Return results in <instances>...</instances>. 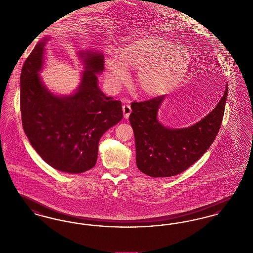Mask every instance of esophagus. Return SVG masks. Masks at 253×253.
I'll list each match as a JSON object with an SVG mask.
<instances>
[{"label": "esophagus", "mask_w": 253, "mask_h": 253, "mask_svg": "<svg viewBox=\"0 0 253 253\" xmlns=\"http://www.w3.org/2000/svg\"><path fill=\"white\" fill-rule=\"evenodd\" d=\"M122 111H123L124 118H125V119H128L129 116H130V114H131V112H132V109H131V106H130L129 104H124V105L122 106Z\"/></svg>", "instance_id": "esophagus-1"}]
</instances>
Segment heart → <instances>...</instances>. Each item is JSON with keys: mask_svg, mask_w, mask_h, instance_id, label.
<instances>
[{"mask_svg": "<svg viewBox=\"0 0 253 253\" xmlns=\"http://www.w3.org/2000/svg\"><path fill=\"white\" fill-rule=\"evenodd\" d=\"M191 55L185 46L159 35L143 37L122 46L118 58L105 60L109 84L119 88L128 71H137L135 85L145 96H162L180 84L189 71Z\"/></svg>", "mask_w": 253, "mask_h": 253, "instance_id": "heart-1", "label": "heart"}]
</instances>
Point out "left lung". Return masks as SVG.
Masks as SVG:
<instances>
[{
	"label": "left lung",
	"mask_w": 253,
	"mask_h": 253,
	"mask_svg": "<svg viewBox=\"0 0 253 253\" xmlns=\"http://www.w3.org/2000/svg\"><path fill=\"white\" fill-rule=\"evenodd\" d=\"M227 96L228 86L215 108L203 120L183 129H169L157 121L164 95L132 102L129 121L134 133L139 170L152 177H169L191 167L214 141L223 121Z\"/></svg>",
	"instance_id": "1"
}]
</instances>
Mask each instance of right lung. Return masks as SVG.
Masks as SVG:
<instances>
[{
  "label": "right lung",
  "mask_w": 253,
  "mask_h": 253,
  "mask_svg": "<svg viewBox=\"0 0 253 253\" xmlns=\"http://www.w3.org/2000/svg\"><path fill=\"white\" fill-rule=\"evenodd\" d=\"M44 39L25 60L21 73L20 106L24 132L39 156L60 171L81 173L93 168L102 134L122 120L121 101L106 96L97 86L96 73L104 68L96 53L85 57V71L78 91L58 96L42 85Z\"/></svg>",
  "instance_id": "right-lung-1"
}]
</instances>
